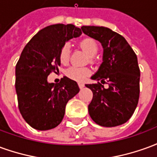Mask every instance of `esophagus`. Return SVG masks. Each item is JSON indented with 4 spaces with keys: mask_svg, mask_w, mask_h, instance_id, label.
<instances>
[{
    "mask_svg": "<svg viewBox=\"0 0 157 157\" xmlns=\"http://www.w3.org/2000/svg\"><path fill=\"white\" fill-rule=\"evenodd\" d=\"M78 86H79V87L81 89H82L84 86H85V85L83 84V83H78Z\"/></svg>",
    "mask_w": 157,
    "mask_h": 157,
    "instance_id": "esophagus-1",
    "label": "esophagus"
}]
</instances>
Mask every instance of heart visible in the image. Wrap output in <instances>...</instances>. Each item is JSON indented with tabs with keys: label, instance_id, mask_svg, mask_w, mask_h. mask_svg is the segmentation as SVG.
I'll use <instances>...</instances> for the list:
<instances>
[{
	"label": "heart",
	"instance_id": "heart-1",
	"mask_svg": "<svg viewBox=\"0 0 157 157\" xmlns=\"http://www.w3.org/2000/svg\"><path fill=\"white\" fill-rule=\"evenodd\" d=\"M80 47L90 56V59L92 60L93 56L97 55L98 51V45L97 42L92 38H85L82 39L80 43ZM71 55V49L70 46L65 44L62 46L59 49V59L62 64H66L69 61ZM91 74V71L88 68H83V67H77V66H71L65 71V75L69 78L75 80L77 82L84 81L89 75Z\"/></svg>",
	"mask_w": 157,
	"mask_h": 157
}]
</instances>
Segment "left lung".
Returning <instances> with one entry per match:
<instances>
[{
    "label": "left lung",
    "mask_w": 157,
    "mask_h": 157,
    "mask_svg": "<svg viewBox=\"0 0 157 157\" xmlns=\"http://www.w3.org/2000/svg\"><path fill=\"white\" fill-rule=\"evenodd\" d=\"M82 29L103 48L102 65L92 76L98 83L86 84L93 93L89 114L101 126L123 124L131 118L139 102L140 72L137 56L126 39L110 29L83 26ZM100 80L109 87L104 89Z\"/></svg>",
    "instance_id": "obj_1"
}]
</instances>
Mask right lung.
<instances>
[{"label":"right lung","mask_w":157,"mask_h":157,"mask_svg":"<svg viewBox=\"0 0 157 157\" xmlns=\"http://www.w3.org/2000/svg\"><path fill=\"white\" fill-rule=\"evenodd\" d=\"M72 24H54L40 30L26 44L16 65V92L19 111L38 130L55 128L64 118L65 106L80 91L77 83L64 76L58 84L48 75L58 71L59 49L65 42L82 34Z\"/></svg>","instance_id":"right-lung-1"}]
</instances>
